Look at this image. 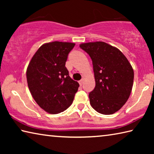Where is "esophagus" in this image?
I'll return each mask as SVG.
<instances>
[{
    "label": "esophagus",
    "mask_w": 154,
    "mask_h": 154,
    "mask_svg": "<svg viewBox=\"0 0 154 154\" xmlns=\"http://www.w3.org/2000/svg\"><path fill=\"white\" fill-rule=\"evenodd\" d=\"M83 79L80 80L79 82V85H81V86H82V85H83Z\"/></svg>",
    "instance_id": "1"
}]
</instances>
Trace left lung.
<instances>
[{
  "instance_id": "1",
  "label": "left lung",
  "mask_w": 154,
  "mask_h": 154,
  "mask_svg": "<svg viewBox=\"0 0 154 154\" xmlns=\"http://www.w3.org/2000/svg\"><path fill=\"white\" fill-rule=\"evenodd\" d=\"M92 60L96 86L89 94L94 109L104 115L119 111L128 99L134 80L130 62L118 48L102 41L82 43Z\"/></svg>"
}]
</instances>
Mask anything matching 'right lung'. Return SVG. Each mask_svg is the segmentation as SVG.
<instances>
[{
  "mask_svg": "<svg viewBox=\"0 0 154 154\" xmlns=\"http://www.w3.org/2000/svg\"><path fill=\"white\" fill-rule=\"evenodd\" d=\"M75 44L54 42L41 45L26 71L28 88L41 108L57 114L71 105L79 84L69 76L65 64Z\"/></svg>",
  "mask_w": 154,
  "mask_h": 154,
  "instance_id": "obj_1",
  "label": "right lung"
}]
</instances>
